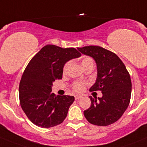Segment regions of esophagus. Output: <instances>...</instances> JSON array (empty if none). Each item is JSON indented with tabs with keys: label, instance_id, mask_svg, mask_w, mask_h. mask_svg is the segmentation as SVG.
Wrapping results in <instances>:
<instances>
[{
	"label": "esophagus",
	"instance_id": "esophagus-1",
	"mask_svg": "<svg viewBox=\"0 0 147 147\" xmlns=\"http://www.w3.org/2000/svg\"><path fill=\"white\" fill-rule=\"evenodd\" d=\"M81 95H76L75 96V100H78V99H80V98H81Z\"/></svg>",
	"mask_w": 147,
	"mask_h": 147
}]
</instances>
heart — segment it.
<instances>
[{
	"instance_id": "b5f03b06",
	"label": "heart",
	"mask_w": 147,
	"mask_h": 147,
	"mask_svg": "<svg viewBox=\"0 0 147 147\" xmlns=\"http://www.w3.org/2000/svg\"><path fill=\"white\" fill-rule=\"evenodd\" d=\"M81 65L84 67V69H85L87 67L89 66H92L94 67V65H95V62H94V60L92 58L89 57V56H84L82 58H81ZM69 66V62H66L64 64L63 67V73L66 74L67 70H68ZM87 85V83L86 82H83V81H75V82L72 84V88L73 89V90L75 92H81L84 90L86 86Z\"/></svg>"
}]
</instances>
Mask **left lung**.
<instances>
[{
  "label": "left lung",
  "instance_id": "8db88e82",
  "mask_svg": "<svg viewBox=\"0 0 147 147\" xmlns=\"http://www.w3.org/2000/svg\"><path fill=\"white\" fill-rule=\"evenodd\" d=\"M82 54L95 59L98 78L90 92H102V98L90 96L91 107L84 115L89 123L108 126L120 119L130 102L132 82L124 63L114 52L98 46L78 48Z\"/></svg>",
  "mask_w": 147,
  "mask_h": 147
}]
</instances>
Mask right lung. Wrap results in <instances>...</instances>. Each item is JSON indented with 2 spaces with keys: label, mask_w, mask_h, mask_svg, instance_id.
Returning <instances> with one entry per match:
<instances>
[{
  "label": "right lung",
  "mask_w": 147,
  "mask_h": 147,
  "mask_svg": "<svg viewBox=\"0 0 147 147\" xmlns=\"http://www.w3.org/2000/svg\"><path fill=\"white\" fill-rule=\"evenodd\" d=\"M81 55L75 48L49 44L29 61L19 84V99L23 111L34 124L49 128L64 121L75 98L55 95L52 92V83L62 78L66 62Z\"/></svg>",
  "instance_id": "right-lung-1"
}]
</instances>
